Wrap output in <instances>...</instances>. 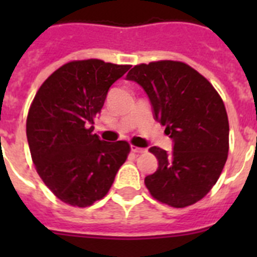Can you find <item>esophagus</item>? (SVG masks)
I'll use <instances>...</instances> for the list:
<instances>
[{
	"label": "esophagus",
	"instance_id": "1",
	"mask_svg": "<svg viewBox=\"0 0 257 257\" xmlns=\"http://www.w3.org/2000/svg\"><path fill=\"white\" fill-rule=\"evenodd\" d=\"M131 151H133L134 153H144L145 149L144 148H139V147H134V145H131Z\"/></svg>",
	"mask_w": 257,
	"mask_h": 257
}]
</instances>
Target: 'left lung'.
<instances>
[{
	"label": "left lung",
	"mask_w": 257,
	"mask_h": 257,
	"mask_svg": "<svg viewBox=\"0 0 257 257\" xmlns=\"http://www.w3.org/2000/svg\"><path fill=\"white\" fill-rule=\"evenodd\" d=\"M126 79L143 87L156 121L174 142L170 153L149 151L158 169L144 183L157 201L181 208L202 199L216 184L229 151L225 105L213 86L185 63L172 60L135 65Z\"/></svg>",
	"instance_id": "obj_1"
}]
</instances>
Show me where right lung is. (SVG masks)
<instances>
[{
  "label": "right lung",
  "instance_id": "add662e5",
  "mask_svg": "<svg viewBox=\"0 0 257 257\" xmlns=\"http://www.w3.org/2000/svg\"><path fill=\"white\" fill-rule=\"evenodd\" d=\"M130 65L99 59L76 60L42 83L29 108L27 139L40 178L59 199L87 207L105 196L124 163L127 142L92 134L109 87Z\"/></svg>",
  "mask_w": 257,
  "mask_h": 257
}]
</instances>
